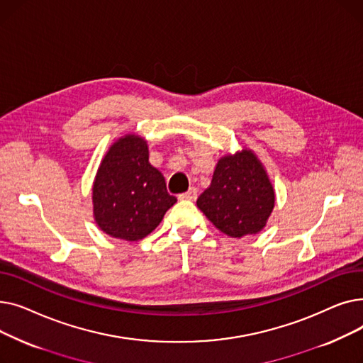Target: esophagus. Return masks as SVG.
I'll list each match as a JSON object with an SVG mask.
<instances>
[{"instance_id": "1", "label": "esophagus", "mask_w": 363, "mask_h": 363, "mask_svg": "<svg viewBox=\"0 0 363 363\" xmlns=\"http://www.w3.org/2000/svg\"><path fill=\"white\" fill-rule=\"evenodd\" d=\"M178 197H179V200H191V201H194L197 199V189L194 186H191V188L188 189V191L179 194Z\"/></svg>"}]
</instances>
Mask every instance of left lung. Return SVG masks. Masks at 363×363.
Instances as JSON below:
<instances>
[{"mask_svg":"<svg viewBox=\"0 0 363 363\" xmlns=\"http://www.w3.org/2000/svg\"><path fill=\"white\" fill-rule=\"evenodd\" d=\"M275 203L272 184L250 150L218 162L197 206L219 231L241 238L263 230Z\"/></svg>","mask_w":363,"mask_h":363,"instance_id":"1","label":"left lung"}]
</instances>
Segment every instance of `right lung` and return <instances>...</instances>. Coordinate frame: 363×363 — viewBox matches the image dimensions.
I'll return each mask as SVG.
<instances>
[{
    "label": "right lung",
    "instance_id": "obj_1",
    "mask_svg": "<svg viewBox=\"0 0 363 363\" xmlns=\"http://www.w3.org/2000/svg\"><path fill=\"white\" fill-rule=\"evenodd\" d=\"M94 216L101 230L126 241H138L155 231L177 203L160 172L148 162L147 143L126 135L103 159L92 188Z\"/></svg>",
    "mask_w": 363,
    "mask_h": 363
}]
</instances>
